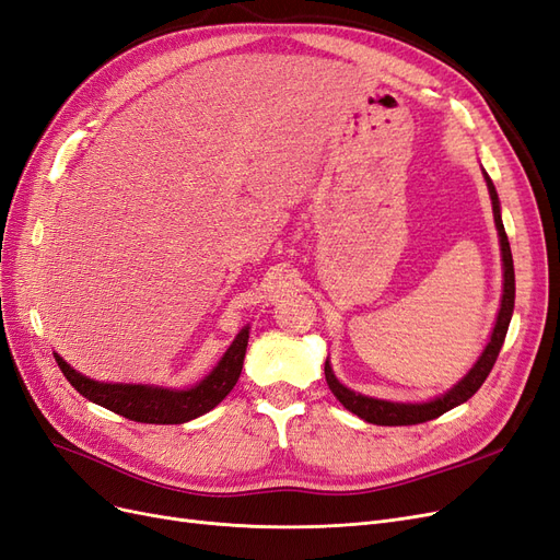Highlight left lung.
Listing matches in <instances>:
<instances>
[{
    "label": "left lung",
    "mask_w": 560,
    "mask_h": 560,
    "mask_svg": "<svg viewBox=\"0 0 560 560\" xmlns=\"http://www.w3.org/2000/svg\"><path fill=\"white\" fill-rule=\"evenodd\" d=\"M483 179L490 194V202H493V219H495V229H498V238H500V254H502V299H500V311L495 327L490 331L488 343L483 352L477 358V362L471 364L467 374L457 381L451 389H446L444 395H439L430 401H387L378 397H369L362 393H354V389L346 387L341 381L336 378L334 369L329 364V358L325 362V378L327 385L334 393V397L341 401L346 409L354 416H360L366 422H374V425H418V422H425L432 418H439L442 413L455 409V406L465 404L477 389L483 385L488 378L490 369H493L500 348L504 343L506 329H510L512 313H514V299H516V280H514V259H512V247L510 241H506L504 224H502V212H500V198L495 191L493 179L488 177L486 171Z\"/></svg>",
    "instance_id": "1"
}]
</instances>
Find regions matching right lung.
I'll use <instances>...</instances> for the list:
<instances>
[{
  "mask_svg": "<svg viewBox=\"0 0 560 560\" xmlns=\"http://www.w3.org/2000/svg\"><path fill=\"white\" fill-rule=\"evenodd\" d=\"M249 341V325L233 338L229 350L222 354L210 374L191 387H163L147 383H103L79 374L74 366L67 364L58 352L54 358L65 374V378L74 385L79 395L89 401L105 406V409L124 416L135 422H149V425H182L202 413L212 411L222 401L233 385L238 383L245 350Z\"/></svg>",
  "mask_w": 560,
  "mask_h": 560,
  "instance_id": "right-lung-1",
  "label": "right lung"
}]
</instances>
